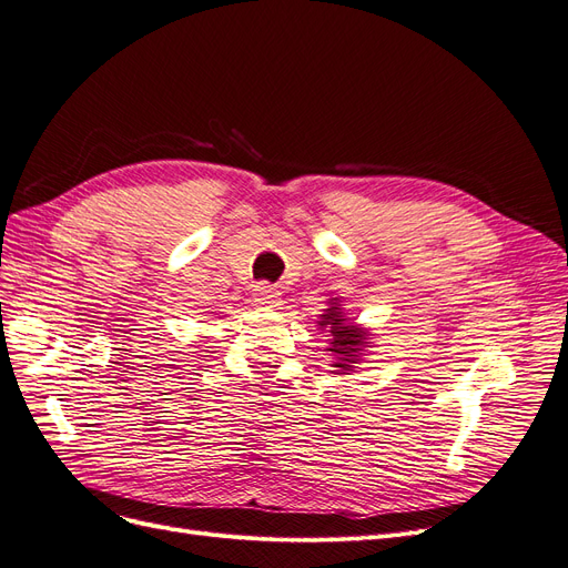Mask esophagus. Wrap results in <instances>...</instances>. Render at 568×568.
<instances>
[{"label":"esophagus","instance_id":"esophagus-1","mask_svg":"<svg viewBox=\"0 0 568 568\" xmlns=\"http://www.w3.org/2000/svg\"><path fill=\"white\" fill-rule=\"evenodd\" d=\"M256 293H254V301L258 303V305H263V307H277V303H280V291L272 286V284H258L256 288H254Z\"/></svg>","mask_w":568,"mask_h":568}]
</instances>
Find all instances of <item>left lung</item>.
Returning a JSON list of instances; mask_svg holds the SVG:
<instances>
[{"label":"left lung","mask_w":568,"mask_h":568,"mask_svg":"<svg viewBox=\"0 0 568 568\" xmlns=\"http://www.w3.org/2000/svg\"><path fill=\"white\" fill-rule=\"evenodd\" d=\"M320 326L326 328L331 335L326 352H331L335 358L333 368H337L339 373L352 371L363 347H368V333L345 320L343 307H339L337 298H331V307L322 314Z\"/></svg>","instance_id":"8db88e82"}]
</instances>
